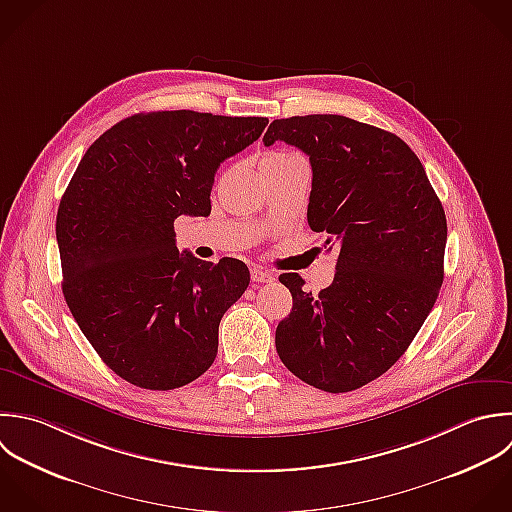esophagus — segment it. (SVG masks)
Here are the masks:
<instances>
[{
  "label": "esophagus",
  "mask_w": 512,
  "mask_h": 512,
  "mask_svg": "<svg viewBox=\"0 0 512 512\" xmlns=\"http://www.w3.org/2000/svg\"><path fill=\"white\" fill-rule=\"evenodd\" d=\"M251 279H253V283H271L275 277H273V273H269V271H265V269L253 267V269H251Z\"/></svg>",
  "instance_id": "obj_1"
}]
</instances>
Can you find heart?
I'll return each mask as SVG.
<instances>
[{"label": "heart", "mask_w": 512, "mask_h": 512, "mask_svg": "<svg viewBox=\"0 0 512 512\" xmlns=\"http://www.w3.org/2000/svg\"><path fill=\"white\" fill-rule=\"evenodd\" d=\"M291 157H297L295 153L291 151H285V149H275V151H267L261 159V163H279V161H285V159H291Z\"/></svg>", "instance_id": "1"}]
</instances>
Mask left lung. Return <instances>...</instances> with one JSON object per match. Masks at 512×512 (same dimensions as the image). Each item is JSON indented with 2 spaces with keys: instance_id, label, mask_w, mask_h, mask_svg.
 Instances as JSON below:
<instances>
[{
  "instance_id": "1",
  "label": "left lung",
  "mask_w": 512,
  "mask_h": 512,
  "mask_svg": "<svg viewBox=\"0 0 512 512\" xmlns=\"http://www.w3.org/2000/svg\"><path fill=\"white\" fill-rule=\"evenodd\" d=\"M309 155V227L339 247L319 295L297 273L279 281L293 309L275 331L283 365L327 393L355 391L409 349L443 285L445 209L423 163L395 133L343 117L275 119L263 143ZM333 249V247H329Z\"/></svg>"
}]
</instances>
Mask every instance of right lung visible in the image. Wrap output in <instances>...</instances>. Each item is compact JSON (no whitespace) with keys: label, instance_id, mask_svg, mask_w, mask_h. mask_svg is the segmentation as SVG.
I'll use <instances>...</instances> for the list:
<instances>
[{"label":"right lung","instance_id":"obj_1","mask_svg":"<svg viewBox=\"0 0 512 512\" xmlns=\"http://www.w3.org/2000/svg\"><path fill=\"white\" fill-rule=\"evenodd\" d=\"M267 117L189 109L137 113L81 157L57 209L63 297L101 361L127 383L171 391L217 357L219 323L249 269L179 253V215L211 213L219 165L259 139Z\"/></svg>","mask_w":512,"mask_h":512}]
</instances>
